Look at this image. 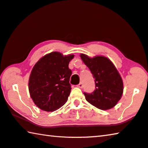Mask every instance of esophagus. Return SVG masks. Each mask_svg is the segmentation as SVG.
Wrapping results in <instances>:
<instances>
[{
	"label": "esophagus",
	"instance_id": "34e87169",
	"mask_svg": "<svg viewBox=\"0 0 148 148\" xmlns=\"http://www.w3.org/2000/svg\"><path fill=\"white\" fill-rule=\"evenodd\" d=\"M77 86L79 87V88H82L83 87V83H79L78 85H77Z\"/></svg>",
	"mask_w": 148,
	"mask_h": 148
}]
</instances>
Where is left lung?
Returning <instances> with one entry per match:
<instances>
[{"instance_id": "left-lung-1", "label": "left lung", "mask_w": 148, "mask_h": 148, "mask_svg": "<svg viewBox=\"0 0 148 148\" xmlns=\"http://www.w3.org/2000/svg\"><path fill=\"white\" fill-rule=\"evenodd\" d=\"M80 56L95 79L96 88L93 92H84L86 101L101 110L114 107L123 92V80L115 65L104 56L91 58L83 54Z\"/></svg>"}]
</instances>
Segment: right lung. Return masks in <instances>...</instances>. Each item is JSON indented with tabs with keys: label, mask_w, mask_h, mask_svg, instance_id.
Segmentation results:
<instances>
[{
	"label": "right lung",
	"mask_w": 148,
	"mask_h": 148,
	"mask_svg": "<svg viewBox=\"0 0 148 148\" xmlns=\"http://www.w3.org/2000/svg\"><path fill=\"white\" fill-rule=\"evenodd\" d=\"M74 55L58 52L45 55L34 65L29 80V91L33 102L40 110L54 111L67 101L71 86L69 62Z\"/></svg>",
	"instance_id": "right-lung-1"
}]
</instances>
